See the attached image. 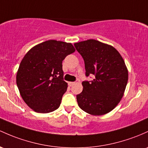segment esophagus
<instances>
[{"mask_svg": "<svg viewBox=\"0 0 148 148\" xmlns=\"http://www.w3.org/2000/svg\"><path fill=\"white\" fill-rule=\"evenodd\" d=\"M74 84H75V82H69V85L70 86H72Z\"/></svg>", "mask_w": 148, "mask_h": 148, "instance_id": "1", "label": "esophagus"}]
</instances>
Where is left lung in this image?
Here are the masks:
<instances>
[{"mask_svg":"<svg viewBox=\"0 0 148 148\" xmlns=\"http://www.w3.org/2000/svg\"><path fill=\"white\" fill-rule=\"evenodd\" d=\"M85 63L86 76L92 81L82 82L83 90L77 95L79 108L99 116L111 112L124 95L128 69L119 52L112 45L94 39L74 43Z\"/></svg>","mask_w":148,"mask_h":148,"instance_id":"1","label":"left lung"}]
</instances>
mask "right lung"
<instances>
[{
  "label": "right lung",
  "instance_id": "1",
  "mask_svg": "<svg viewBox=\"0 0 148 148\" xmlns=\"http://www.w3.org/2000/svg\"><path fill=\"white\" fill-rule=\"evenodd\" d=\"M75 51L70 43L49 40L29 50L21 61L16 77L25 103L38 113H49L60 105L67 89L62 61Z\"/></svg>",
  "mask_w": 148,
  "mask_h": 148
}]
</instances>
